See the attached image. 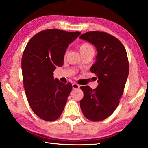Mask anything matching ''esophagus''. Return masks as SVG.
<instances>
[{
  "label": "esophagus",
  "instance_id": "1",
  "mask_svg": "<svg viewBox=\"0 0 148 148\" xmlns=\"http://www.w3.org/2000/svg\"><path fill=\"white\" fill-rule=\"evenodd\" d=\"M79 85H78L77 84H76V83H74L72 84V88H73L74 89H78L79 88Z\"/></svg>",
  "mask_w": 148,
  "mask_h": 148
}]
</instances>
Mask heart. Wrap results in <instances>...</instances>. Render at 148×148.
Returning <instances> with one entry per match:
<instances>
[{
  "mask_svg": "<svg viewBox=\"0 0 148 148\" xmlns=\"http://www.w3.org/2000/svg\"><path fill=\"white\" fill-rule=\"evenodd\" d=\"M79 51L80 53L82 55L84 53H87V52L89 51H94V49L92 46L89 43H87V42H83V43L80 44L78 46ZM67 53V51L65 52V56H66Z\"/></svg>",
  "mask_w": 148,
  "mask_h": 148,
  "instance_id": "b5f03b06",
  "label": "heart"
}]
</instances>
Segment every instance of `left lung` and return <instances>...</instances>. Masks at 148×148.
Returning a JSON list of instances; mask_svg holds the SVG:
<instances>
[{"instance_id":"8db88e82","label":"left lung","mask_w":148,"mask_h":148,"mask_svg":"<svg viewBox=\"0 0 148 148\" xmlns=\"http://www.w3.org/2000/svg\"><path fill=\"white\" fill-rule=\"evenodd\" d=\"M79 38L93 44L98 52L90 71L96 74V89L81 86L84 97L79 102L84 116L93 121L104 120L119 104L129 72L127 51L118 39L106 32L90 31Z\"/></svg>"}]
</instances>
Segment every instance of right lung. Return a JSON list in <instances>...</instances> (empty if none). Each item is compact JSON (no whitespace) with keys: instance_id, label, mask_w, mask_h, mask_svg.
Masks as SVG:
<instances>
[{"instance_id":"add662e5","label":"right lung","mask_w":148,"mask_h":148,"mask_svg":"<svg viewBox=\"0 0 148 148\" xmlns=\"http://www.w3.org/2000/svg\"><path fill=\"white\" fill-rule=\"evenodd\" d=\"M80 34L45 30L35 34L24 50L21 69L25 91L32 111L45 121L61 116L72 91L71 83L53 78V71L63 65L67 47Z\"/></svg>"}]
</instances>
